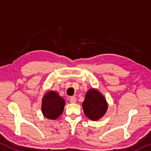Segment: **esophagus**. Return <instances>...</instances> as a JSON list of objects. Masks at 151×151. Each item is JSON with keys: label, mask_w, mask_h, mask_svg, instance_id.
<instances>
[{"label": "esophagus", "mask_w": 151, "mask_h": 151, "mask_svg": "<svg viewBox=\"0 0 151 151\" xmlns=\"http://www.w3.org/2000/svg\"><path fill=\"white\" fill-rule=\"evenodd\" d=\"M70 102L72 103V104H75V103L76 102V99L75 97H71L70 98Z\"/></svg>", "instance_id": "34e87169"}]
</instances>
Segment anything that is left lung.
<instances>
[{
    "label": "left lung",
    "instance_id": "obj_1",
    "mask_svg": "<svg viewBox=\"0 0 151 151\" xmlns=\"http://www.w3.org/2000/svg\"><path fill=\"white\" fill-rule=\"evenodd\" d=\"M82 106L86 116L94 121L102 118L108 107L106 98L95 88H91L86 93Z\"/></svg>",
    "mask_w": 151,
    "mask_h": 151
}]
</instances>
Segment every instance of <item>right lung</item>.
Masks as SVG:
<instances>
[{"mask_svg": "<svg viewBox=\"0 0 151 151\" xmlns=\"http://www.w3.org/2000/svg\"><path fill=\"white\" fill-rule=\"evenodd\" d=\"M65 101L56 92L50 91L42 98V111L45 118L56 119L63 114Z\"/></svg>", "mask_w": 151, "mask_h": 151, "instance_id": "right-lung-1", "label": "right lung"}]
</instances>
